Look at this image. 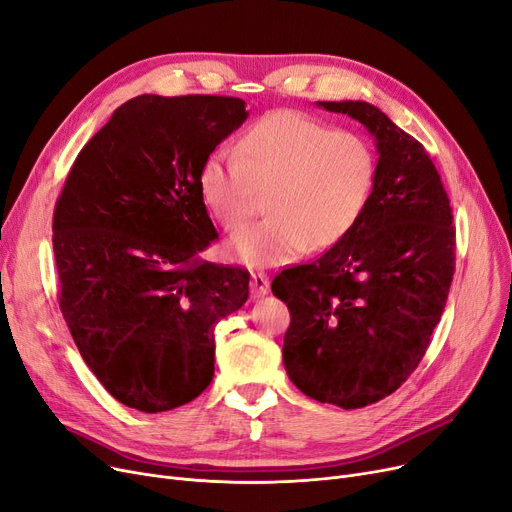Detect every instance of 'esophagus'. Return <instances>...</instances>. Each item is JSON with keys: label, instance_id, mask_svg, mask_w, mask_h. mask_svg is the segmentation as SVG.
I'll return each instance as SVG.
<instances>
[{"label": "esophagus", "instance_id": "esophagus-1", "mask_svg": "<svg viewBox=\"0 0 512 512\" xmlns=\"http://www.w3.org/2000/svg\"><path fill=\"white\" fill-rule=\"evenodd\" d=\"M268 291H270V280H268V276H263L261 272H253V274H251V295H253L255 299H259V297H263V295H268Z\"/></svg>", "mask_w": 512, "mask_h": 512}]
</instances>
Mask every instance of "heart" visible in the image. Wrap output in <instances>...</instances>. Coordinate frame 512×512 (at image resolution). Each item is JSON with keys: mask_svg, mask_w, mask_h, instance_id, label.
Here are the masks:
<instances>
[{"mask_svg": "<svg viewBox=\"0 0 512 512\" xmlns=\"http://www.w3.org/2000/svg\"><path fill=\"white\" fill-rule=\"evenodd\" d=\"M376 177L374 152L358 133L297 110H276L242 133L236 157L217 150L198 171V192L228 232L261 209L270 217L230 242L234 259L270 268L326 251L358 224Z\"/></svg>", "mask_w": 512, "mask_h": 512, "instance_id": "heart-1", "label": "heart"}]
</instances>
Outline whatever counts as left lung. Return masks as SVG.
<instances>
[{
  "label": "left lung",
  "instance_id": "8db88e82",
  "mask_svg": "<svg viewBox=\"0 0 512 512\" xmlns=\"http://www.w3.org/2000/svg\"><path fill=\"white\" fill-rule=\"evenodd\" d=\"M318 104L372 133L374 186L351 232L320 259L282 270L272 293L291 311L288 379L351 410L391 395L425 358L450 293L456 230L425 146L368 102Z\"/></svg>",
  "mask_w": 512,
  "mask_h": 512
}]
</instances>
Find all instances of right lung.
Listing matches in <instances>:
<instances>
[{
  "label": "right lung",
  "instance_id": "1",
  "mask_svg": "<svg viewBox=\"0 0 512 512\" xmlns=\"http://www.w3.org/2000/svg\"><path fill=\"white\" fill-rule=\"evenodd\" d=\"M247 117L230 96L131 98L66 175L52 224L60 311L127 408L157 414L201 395L215 324L249 299L247 270L201 259L217 230L198 192L205 159Z\"/></svg>",
  "mask_w": 512,
  "mask_h": 512
}]
</instances>
